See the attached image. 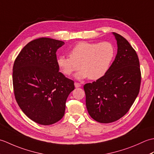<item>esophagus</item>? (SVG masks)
<instances>
[{
	"instance_id": "34e87169",
	"label": "esophagus",
	"mask_w": 154,
	"mask_h": 154,
	"mask_svg": "<svg viewBox=\"0 0 154 154\" xmlns=\"http://www.w3.org/2000/svg\"><path fill=\"white\" fill-rule=\"evenodd\" d=\"M74 84H75V87H76V88H79V87H80L81 86V84L79 83H76V82H75Z\"/></svg>"
}]
</instances>
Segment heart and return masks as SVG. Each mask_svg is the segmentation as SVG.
Masks as SVG:
<instances>
[{
	"instance_id": "1",
	"label": "heart",
	"mask_w": 154,
	"mask_h": 154,
	"mask_svg": "<svg viewBox=\"0 0 154 154\" xmlns=\"http://www.w3.org/2000/svg\"><path fill=\"white\" fill-rule=\"evenodd\" d=\"M115 54L116 49L110 42H83L77 44L71 49L69 56H59L57 64L66 76H70L80 67L81 69L75 74V79L83 80L89 77L91 80H97L109 71Z\"/></svg>"
}]
</instances>
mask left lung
Segmentation results:
<instances>
[{"instance_id": "8db88e82", "label": "left lung", "mask_w": 154, "mask_h": 154, "mask_svg": "<svg viewBox=\"0 0 154 154\" xmlns=\"http://www.w3.org/2000/svg\"><path fill=\"white\" fill-rule=\"evenodd\" d=\"M117 54L104 77L84 85L89 115L100 123L116 121L128 112L139 93L141 73L138 55L120 34L112 32Z\"/></svg>"}]
</instances>
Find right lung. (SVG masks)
Segmentation results:
<instances>
[{
    "mask_svg": "<svg viewBox=\"0 0 154 154\" xmlns=\"http://www.w3.org/2000/svg\"><path fill=\"white\" fill-rule=\"evenodd\" d=\"M64 44L48 38L34 40L20 52L13 66L16 102L29 119L42 125L63 118L67 97L75 89L73 81L59 72L56 51Z\"/></svg>",
    "mask_w": 154,
    "mask_h": 154,
    "instance_id": "right-lung-1",
    "label": "right lung"
}]
</instances>
